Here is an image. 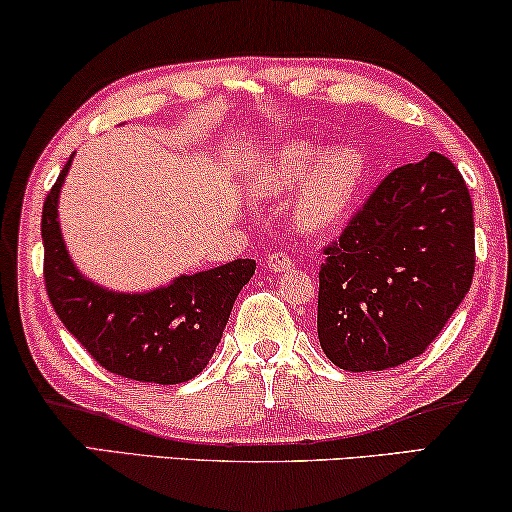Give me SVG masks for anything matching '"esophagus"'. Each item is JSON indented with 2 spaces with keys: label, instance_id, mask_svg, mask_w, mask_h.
Listing matches in <instances>:
<instances>
[{
  "label": "esophagus",
  "instance_id": "obj_1",
  "mask_svg": "<svg viewBox=\"0 0 512 512\" xmlns=\"http://www.w3.org/2000/svg\"><path fill=\"white\" fill-rule=\"evenodd\" d=\"M266 266H269L271 271L283 273V271H290L292 269L294 259L290 255H285V253H271L269 257H266Z\"/></svg>",
  "mask_w": 512,
  "mask_h": 512
}]
</instances>
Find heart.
Instances as JSON below:
<instances>
[{
	"mask_svg": "<svg viewBox=\"0 0 512 512\" xmlns=\"http://www.w3.org/2000/svg\"><path fill=\"white\" fill-rule=\"evenodd\" d=\"M369 174V162L362 150L338 146L327 150L320 141H287L264 164L259 190L269 194H290L294 201V222L308 234H320L336 227L355 208Z\"/></svg>",
	"mask_w": 512,
	"mask_h": 512,
	"instance_id": "heart-1",
	"label": "heart"
}]
</instances>
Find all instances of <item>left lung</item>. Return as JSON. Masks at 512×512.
<instances>
[{"label":"left lung","mask_w":512,"mask_h":512,"mask_svg":"<svg viewBox=\"0 0 512 512\" xmlns=\"http://www.w3.org/2000/svg\"><path fill=\"white\" fill-rule=\"evenodd\" d=\"M473 204L441 153L403 164L322 250L318 338L343 371H383L422 355L469 292Z\"/></svg>","instance_id":"1"}]
</instances>
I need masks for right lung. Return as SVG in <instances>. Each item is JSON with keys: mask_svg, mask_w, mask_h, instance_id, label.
<instances>
[{"mask_svg": "<svg viewBox=\"0 0 512 512\" xmlns=\"http://www.w3.org/2000/svg\"><path fill=\"white\" fill-rule=\"evenodd\" d=\"M71 160L43 201V280L57 318L99 366L139 383L178 385L206 369L227 327L255 259L176 278L150 292L127 294L99 287L76 269L64 246L57 199Z\"/></svg>", "mask_w": 512, "mask_h": 512, "instance_id": "1", "label": "right lung"}]
</instances>
